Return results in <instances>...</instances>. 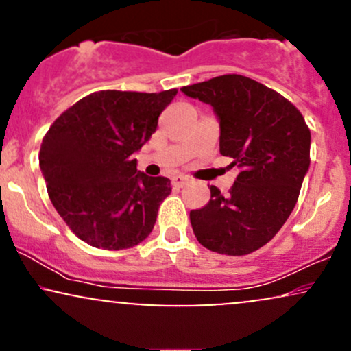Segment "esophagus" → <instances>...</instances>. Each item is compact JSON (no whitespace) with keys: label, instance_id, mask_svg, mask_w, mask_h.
<instances>
[{"label":"esophagus","instance_id":"obj_1","mask_svg":"<svg viewBox=\"0 0 351 351\" xmlns=\"http://www.w3.org/2000/svg\"><path fill=\"white\" fill-rule=\"evenodd\" d=\"M188 183H189V178H186V176L176 175V176H173V178H171V184L175 188H183L184 184H188Z\"/></svg>","mask_w":351,"mask_h":351}]
</instances>
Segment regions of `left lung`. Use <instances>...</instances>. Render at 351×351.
<instances>
[{
	"label": "left lung",
	"mask_w": 351,
	"mask_h": 351,
	"mask_svg": "<svg viewBox=\"0 0 351 351\" xmlns=\"http://www.w3.org/2000/svg\"><path fill=\"white\" fill-rule=\"evenodd\" d=\"M213 107L219 152L239 175L223 196L211 186L204 208L189 213L193 232L213 252L245 256L267 244L291 216L310 167L304 117L272 88L239 74L181 88Z\"/></svg>",
	"instance_id": "obj_1"
}]
</instances>
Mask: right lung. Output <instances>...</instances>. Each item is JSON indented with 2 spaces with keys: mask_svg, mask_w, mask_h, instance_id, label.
<instances>
[{
  "mask_svg": "<svg viewBox=\"0 0 351 351\" xmlns=\"http://www.w3.org/2000/svg\"><path fill=\"white\" fill-rule=\"evenodd\" d=\"M176 92H94L47 130L39 152L47 193L84 243L120 251L152 232L171 184L165 176L136 170L134 153L155 134Z\"/></svg>",
  "mask_w": 351,
  "mask_h": 351,
  "instance_id": "obj_1",
  "label": "right lung"
}]
</instances>
